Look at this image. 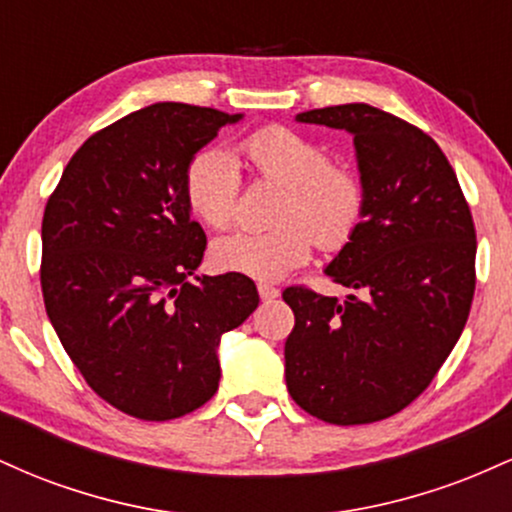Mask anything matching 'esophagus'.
I'll use <instances>...</instances> for the list:
<instances>
[{"instance_id":"34e87169","label":"esophagus","mask_w":512,"mask_h":512,"mask_svg":"<svg viewBox=\"0 0 512 512\" xmlns=\"http://www.w3.org/2000/svg\"><path fill=\"white\" fill-rule=\"evenodd\" d=\"M257 293H260L262 301H272V298L279 296V289L272 284H257Z\"/></svg>"}]
</instances>
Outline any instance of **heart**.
<instances>
[{"label":"heart","instance_id":"b5f03b06","mask_svg":"<svg viewBox=\"0 0 512 512\" xmlns=\"http://www.w3.org/2000/svg\"><path fill=\"white\" fill-rule=\"evenodd\" d=\"M238 154L257 178L284 185L276 209L281 226L269 231H233L219 238L211 257L226 272L255 279H279L310 260L313 243L342 250L363 221L366 187L351 168L334 163L317 139L269 125L240 139ZM187 207L204 226L226 228L236 219L240 190L238 163L226 151L204 149L185 168Z\"/></svg>","mask_w":512,"mask_h":512}]
</instances>
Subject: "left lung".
<instances>
[{
  "mask_svg": "<svg viewBox=\"0 0 512 512\" xmlns=\"http://www.w3.org/2000/svg\"><path fill=\"white\" fill-rule=\"evenodd\" d=\"M354 134L366 211L325 269L344 303L289 286L286 387L320 421L356 426L409 407L467 325L477 231L455 170L419 127L366 103L296 115Z\"/></svg>",
  "mask_w": 512,
  "mask_h": 512,
  "instance_id": "left-lung-1",
  "label": "left lung"
}]
</instances>
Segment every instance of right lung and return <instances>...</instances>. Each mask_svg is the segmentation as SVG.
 I'll list each match as a JSON object with an SVG mask.
<instances>
[{
    "mask_svg": "<svg viewBox=\"0 0 512 512\" xmlns=\"http://www.w3.org/2000/svg\"><path fill=\"white\" fill-rule=\"evenodd\" d=\"M214 108L154 103L91 134L43 214L40 286L84 380L122 414L170 421L219 390L216 346L257 308L245 274L196 276L207 248L185 168L228 122Z\"/></svg>",
    "mask_w": 512,
    "mask_h": 512,
    "instance_id": "obj_1",
    "label": "right lung"
}]
</instances>
